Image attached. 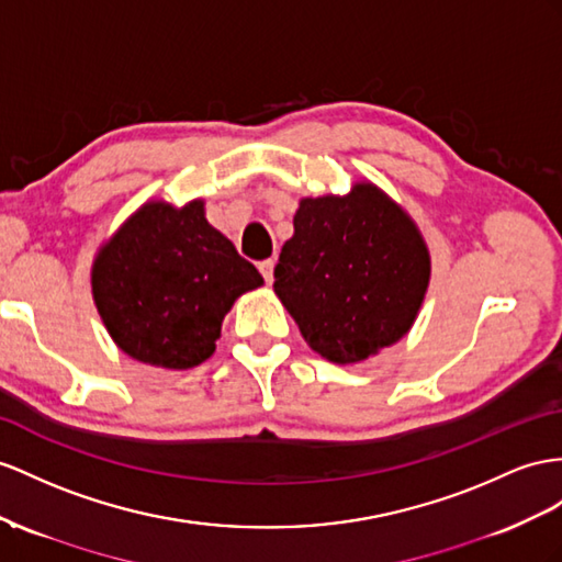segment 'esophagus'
<instances>
[{
  "instance_id": "1",
  "label": "esophagus",
  "mask_w": 562,
  "mask_h": 562,
  "mask_svg": "<svg viewBox=\"0 0 562 562\" xmlns=\"http://www.w3.org/2000/svg\"><path fill=\"white\" fill-rule=\"evenodd\" d=\"M272 268H276V261H272V258H268V261H261V263H258V270H261V276L266 278V282H268V284L272 282Z\"/></svg>"
}]
</instances>
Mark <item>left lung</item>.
Returning a JSON list of instances; mask_svg holds the SVG:
<instances>
[{
    "label": "left lung",
    "instance_id": "left-lung-1",
    "mask_svg": "<svg viewBox=\"0 0 562 562\" xmlns=\"http://www.w3.org/2000/svg\"><path fill=\"white\" fill-rule=\"evenodd\" d=\"M418 225L372 182L299 201L272 290L308 347L339 366L361 363L413 327L429 284Z\"/></svg>",
    "mask_w": 562,
    "mask_h": 562
}]
</instances>
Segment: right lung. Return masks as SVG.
<instances>
[{"mask_svg":"<svg viewBox=\"0 0 562 562\" xmlns=\"http://www.w3.org/2000/svg\"><path fill=\"white\" fill-rule=\"evenodd\" d=\"M263 284L204 201H147L99 249L92 296L119 349L139 363L187 370L215 351L235 299Z\"/></svg>","mask_w":562,"mask_h":562,"instance_id":"1","label":"right lung"}]
</instances>
